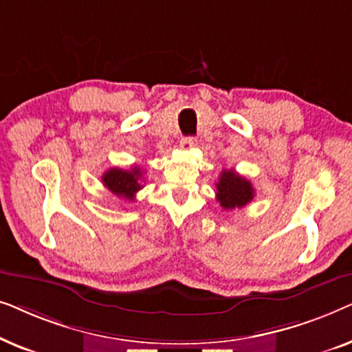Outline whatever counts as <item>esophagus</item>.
<instances>
[{
  "label": "esophagus",
  "instance_id": "obj_1",
  "mask_svg": "<svg viewBox=\"0 0 352 352\" xmlns=\"http://www.w3.org/2000/svg\"><path fill=\"white\" fill-rule=\"evenodd\" d=\"M194 146H195L194 138H182L179 142V147L184 148V151H187V148H192Z\"/></svg>",
  "mask_w": 352,
  "mask_h": 352
}]
</instances>
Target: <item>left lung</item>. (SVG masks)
<instances>
[{"label":"left lung","instance_id":"left-lung-1","mask_svg":"<svg viewBox=\"0 0 352 352\" xmlns=\"http://www.w3.org/2000/svg\"><path fill=\"white\" fill-rule=\"evenodd\" d=\"M254 197L252 182L237 175L234 170L221 171L219 181L216 182V199L224 210L242 208Z\"/></svg>","mask_w":352,"mask_h":352}]
</instances>
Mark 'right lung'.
<instances>
[{
    "mask_svg": "<svg viewBox=\"0 0 352 352\" xmlns=\"http://www.w3.org/2000/svg\"><path fill=\"white\" fill-rule=\"evenodd\" d=\"M141 177H142L141 168L133 166L131 170L110 168V170L104 173L100 179H102V184L105 186V189L112 192L113 195L133 201L136 192L142 189Z\"/></svg>",
    "mask_w": 352,
    "mask_h": 352,
    "instance_id": "add662e5",
    "label": "right lung"
}]
</instances>
